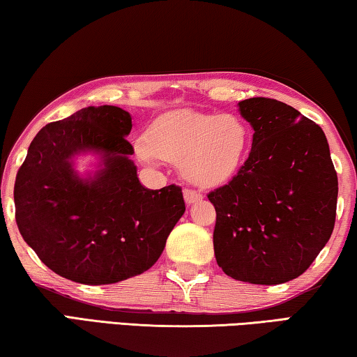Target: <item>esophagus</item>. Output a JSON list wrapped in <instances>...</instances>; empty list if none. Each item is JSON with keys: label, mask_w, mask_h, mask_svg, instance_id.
I'll return each instance as SVG.
<instances>
[{"label": "esophagus", "mask_w": 357, "mask_h": 357, "mask_svg": "<svg viewBox=\"0 0 357 357\" xmlns=\"http://www.w3.org/2000/svg\"><path fill=\"white\" fill-rule=\"evenodd\" d=\"M202 198H203V195H202L200 192H197V190H193V189H185L184 190V200H185L187 204L200 202Z\"/></svg>", "instance_id": "34e87169"}]
</instances>
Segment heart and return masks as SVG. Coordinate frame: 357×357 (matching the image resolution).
Returning a JSON list of instances; mask_svg holds the SVG:
<instances>
[{
	"label": "heart",
	"instance_id": "b5f03b06",
	"mask_svg": "<svg viewBox=\"0 0 357 357\" xmlns=\"http://www.w3.org/2000/svg\"><path fill=\"white\" fill-rule=\"evenodd\" d=\"M247 129L234 114L172 112L142 135L135 151L142 160L159 164L164 159L183 162L185 178L200 185L227 183L243 162Z\"/></svg>",
	"mask_w": 357,
	"mask_h": 357
}]
</instances>
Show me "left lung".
<instances>
[{
	"instance_id": "left-lung-1",
	"label": "left lung",
	"mask_w": 357,
	"mask_h": 357,
	"mask_svg": "<svg viewBox=\"0 0 357 357\" xmlns=\"http://www.w3.org/2000/svg\"><path fill=\"white\" fill-rule=\"evenodd\" d=\"M239 112L253 128L252 151L228 184L208 193L215 259L233 279L279 285L305 273L329 241L337 173L323 129L296 108L252 98Z\"/></svg>"
}]
</instances>
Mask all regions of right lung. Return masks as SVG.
<instances>
[{
    "label": "right lung",
    "mask_w": 357,
    "mask_h": 357,
    "mask_svg": "<svg viewBox=\"0 0 357 357\" xmlns=\"http://www.w3.org/2000/svg\"><path fill=\"white\" fill-rule=\"evenodd\" d=\"M130 114L86 107L47 124L15 178V220L25 243L53 273L84 285H108L148 271L185 211L179 185L144 189L130 160ZM102 155L94 178L80 180L71 157Z\"/></svg>",
    "instance_id": "add662e5"
}]
</instances>
